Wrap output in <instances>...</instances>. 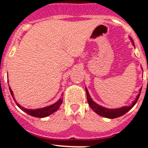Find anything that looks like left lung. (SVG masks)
Listing matches in <instances>:
<instances>
[{
    "label": "left lung",
    "mask_w": 148,
    "mask_h": 148,
    "mask_svg": "<svg viewBox=\"0 0 148 148\" xmlns=\"http://www.w3.org/2000/svg\"><path fill=\"white\" fill-rule=\"evenodd\" d=\"M130 39L131 40L132 43V45L135 47V44H134L133 40L130 37ZM141 88L139 90V93L138 94V95L135 98V101H132V105L130 106H123L121 107L120 108H107L105 107H102L101 105H98L97 103H95V101H93L92 98L90 97L89 95V93L88 92L87 89L86 87V97H87V101L89 103V107L91 108V109H92L97 114L100 115L101 116H104V117H106V118H110V119H114L116 118V117H119V116H123V114H125L126 113H127L130 110H131L132 108H133L134 105L136 104L138 99L139 98L140 94H141Z\"/></svg>",
    "instance_id": "left-lung-1"
}]
</instances>
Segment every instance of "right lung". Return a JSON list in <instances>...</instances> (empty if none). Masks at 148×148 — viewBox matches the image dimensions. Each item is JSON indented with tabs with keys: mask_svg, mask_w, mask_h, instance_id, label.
<instances>
[{
	"mask_svg": "<svg viewBox=\"0 0 148 148\" xmlns=\"http://www.w3.org/2000/svg\"><path fill=\"white\" fill-rule=\"evenodd\" d=\"M10 88V91L11 95L13 96V99H14V96H13V92L12 91L11 88L9 86ZM14 101H16V99H14ZM63 99L62 98H60V99L58 100L56 103L53 104V105H49V106L45 107V108H41L38 109H27L21 106L19 104L17 103V101H16L17 106L19 108L22 110H23L24 112L27 113L28 114L31 115L32 116H35V117H39V118H43V117H46V116H49L50 114H53L54 112H56L58 109L60 108L62 103Z\"/></svg>",
	"mask_w": 148,
	"mask_h": 148,
	"instance_id": "right-lung-1",
	"label": "right lung"
}]
</instances>
